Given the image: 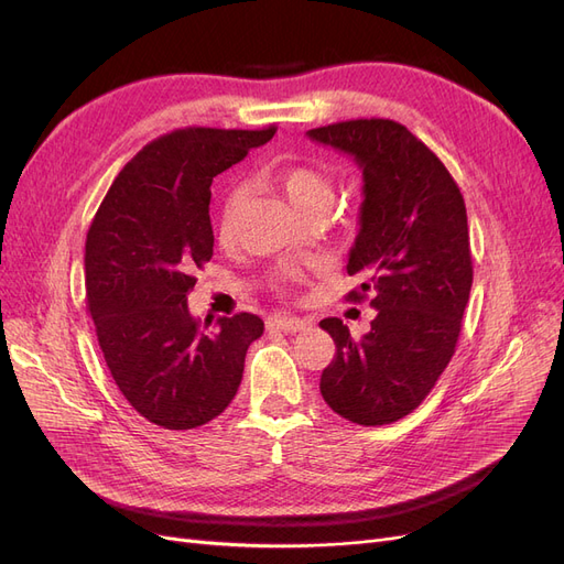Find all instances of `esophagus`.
I'll return each mask as SVG.
<instances>
[{
  "instance_id": "esophagus-1",
  "label": "esophagus",
  "mask_w": 564,
  "mask_h": 564,
  "mask_svg": "<svg viewBox=\"0 0 564 564\" xmlns=\"http://www.w3.org/2000/svg\"><path fill=\"white\" fill-rule=\"evenodd\" d=\"M265 324H268V329H278L284 334H294V332H301L308 327V322L301 317H294V315H270Z\"/></svg>"
}]
</instances>
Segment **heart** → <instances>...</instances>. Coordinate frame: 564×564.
<instances>
[{
  "label": "heart",
  "instance_id": "heart-1",
  "mask_svg": "<svg viewBox=\"0 0 564 564\" xmlns=\"http://www.w3.org/2000/svg\"><path fill=\"white\" fill-rule=\"evenodd\" d=\"M270 183L275 191L284 195V199L292 204V209L301 218H311V216H327L336 191L332 178L319 172L315 166L308 164H292V166H282L275 174L270 176ZM245 202V193L240 187H232V191L226 195L224 207H220V218H218V230L224 240L232 235L237 216H240Z\"/></svg>",
  "mask_w": 564,
  "mask_h": 564
}]
</instances>
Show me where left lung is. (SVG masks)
Listing matches in <instances>:
<instances>
[{
    "mask_svg": "<svg viewBox=\"0 0 564 564\" xmlns=\"http://www.w3.org/2000/svg\"><path fill=\"white\" fill-rule=\"evenodd\" d=\"M308 139L362 169L360 230L346 265L362 284L348 301L369 299L377 311L362 338L338 317L319 322L336 344L319 392L338 416L386 425L414 412L454 355L473 284L464 195L435 152L392 119H350Z\"/></svg>",
    "mask_w": 564,
    "mask_h": 564,
    "instance_id": "1",
    "label": "left lung"
}]
</instances>
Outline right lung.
<instances>
[{"mask_svg": "<svg viewBox=\"0 0 564 564\" xmlns=\"http://www.w3.org/2000/svg\"><path fill=\"white\" fill-rule=\"evenodd\" d=\"M272 135L275 127L160 135L119 172L94 216L84 282L98 346L129 404L162 429L191 431L224 412L247 348L263 334L251 313L220 317L207 332L187 294L193 272L214 256V176Z\"/></svg>", "mask_w": 564, "mask_h": 564, "instance_id": "1", "label": "right lung"}]
</instances>
